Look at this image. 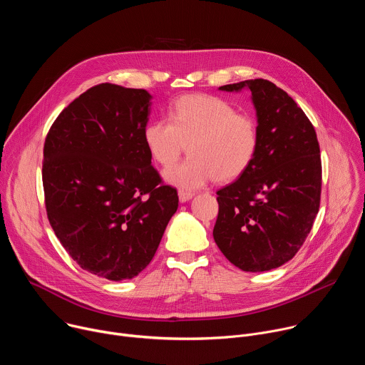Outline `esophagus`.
<instances>
[{
	"label": "esophagus",
	"mask_w": 365,
	"mask_h": 365,
	"mask_svg": "<svg viewBox=\"0 0 365 365\" xmlns=\"http://www.w3.org/2000/svg\"><path fill=\"white\" fill-rule=\"evenodd\" d=\"M193 196H195V193H192V192H186V190H180V192H179V200H180L182 203L190 200Z\"/></svg>",
	"instance_id": "1"
}]
</instances>
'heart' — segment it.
I'll list each match as a JSON object with an SVG mask.
<instances>
[{"instance_id":"obj_1","label":"heart","mask_w":365,"mask_h":365,"mask_svg":"<svg viewBox=\"0 0 365 365\" xmlns=\"http://www.w3.org/2000/svg\"><path fill=\"white\" fill-rule=\"evenodd\" d=\"M143 140L151 159L162 168L172 166L187 144L189 158L165 172L168 183L185 190L203 187L214 179L240 178L258 150L254 120L211 95L179 98L169 110V120L145 125Z\"/></svg>"}]
</instances>
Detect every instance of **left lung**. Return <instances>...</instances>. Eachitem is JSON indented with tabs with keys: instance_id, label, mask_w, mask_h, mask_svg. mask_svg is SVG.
<instances>
[{
	"instance_id": "obj_1",
	"label": "left lung",
	"mask_w": 365,
	"mask_h": 365,
	"mask_svg": "<svg viewBox=\"0 0 365 365\" xmlns=\"http://www.w3.org/2000/svg\"><path fill=\"white\" fill-rule=\"evenodd\" d=\"M251 92L258 150L250 168L217 192L214 240L242 272L277 269L294 257L321 202L322 165L314 125L283 89L266 79L220 86Z\"/></svg>"
}]
</instances>
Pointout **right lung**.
Here are the masks:
<instances>
[{
    "label": "right lung",
    "mask_w": 365,
    "mask_h": 365,
    "mask_svg": "<svg viewBox=\"0 0 365 365\" xmlns=\"http://www.w3.org/2000/svg\"><path fill=\"white\" fill-rule=\"evenodd\" d=\"M151 98L145 89L96 85L59 114L44 143L50 225L83 270L113 282L148 266L179 203L143 140Z\"/></svg>",
    "instance_id": "add662e5"
}]
</instances>
